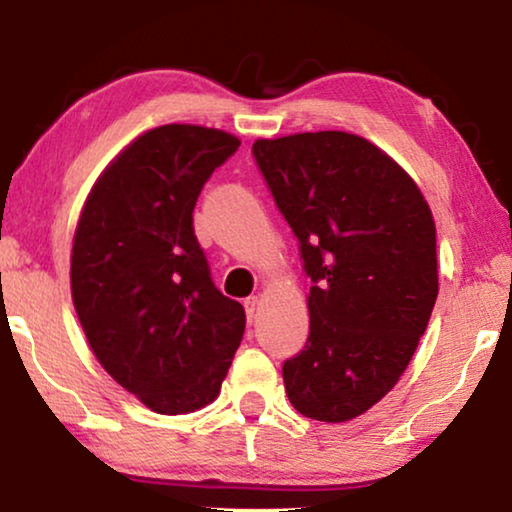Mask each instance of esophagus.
Here are the masks:
<instances>
[{
    "label": "esophagus",
    "instance_id": "1",
    "mask_svg": "<svg viewBox=\"0 0 512 512\" xmlns=\"http://www.w3.org/2000/svg\"><path fill=\"white\" fill-rule=\"evenodd\" d=\"M258 305H261V298H258V296H249L247 300H244V310H247V317L249 319L256 317Z\"/></svg>",
    "mask_w": 512,
    "mask_h": 512
}]
</instances>
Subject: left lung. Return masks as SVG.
Returning <instances> with one entry per match:
<instances>
[{"label": "left lung", "instance_id": "1", "mask_svg": "<svg viewBox=\"0 0 512 512\" xmlns=\"http://www.w3.org/2000/svg\"><path fill=\"white\" fill-rule=\"evenodd\" d=\"M254 160L312 279L310 335L284 361L289 401L347 422L394 389L438 296L436 226L408 174L368 139H258Z\"/></svg>", "mask_w": 512, "mask_h": 512}]
</instances>
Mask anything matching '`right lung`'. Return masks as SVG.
Returning <instances> with one entry per match:
<instances>
[{
  "instance_id": "obj_1",
  "label": "right lung",
  "mask_w": 512,
  "mask_h": 512,
  "mask_svg": "<svg viewBox=\"0 0 512 512\" xmlns=\"http://www.w3.org/2000/svg\"><path fill=\"white\" fill-rule=\"evenodd\" d=\"M240 146L228 132L160 125L97 179L72 249V300L97 361L160 415L212 403L244 335L193 230L207 179Z\"/></svg>"
}]
</instances>
